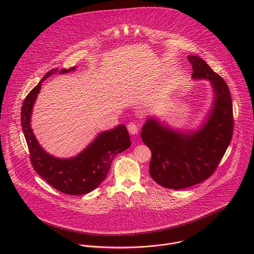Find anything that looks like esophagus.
Returning a JSON list of instances; mask_svg holds the SVG:
<instances>
[{
	"label": "esophagus",
	"instance_id": "obj_1",
	"mask_svg": "<svg viewBox=\"0 0 254 254\" xmlns=\"http://www.w3.org/2000/svg\"><path fill=\"white\" fill-rule=\"evenodd\" d=\"M127 129H128L129 133L132 135H135L138 132V127L134 123H129L127 125Z\"/></svg>",
	"mask_w": 254,
	"mask_h": 254
}]
</instances>
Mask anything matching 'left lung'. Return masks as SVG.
<instances>
[{"mask_svg":"<svg viewBox=\"0 0 254 254\" xmlns=\"http://www.w3.org/2000/svg\"><path fill=\"white\" fill-rule=\"evenodd\" d=\"M194 80H208L213 103L194 130L174 129L156 118L146 120L140 132L151 150L149 174L160 186L179 190L208 179L217 169L233 136V102L225 80L199 56L188 55Z\"/></svg>","mask_w":254,"mask_h":254,"instance_id":"obj_1","label":"left lung"}]
</instances>
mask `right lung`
<instances>
[{
	"instance_id": "add662e5",
	"label": "right lung",
	"mask_w": 254,
	"mask_h": 254,
	"mask_svg": "<svg viewBox=\"0 0 254 254\" xmlns=\"http://www.w3.org/2000/svg\"><path fill=\"white\" fill-rule=\"evenodd\" d=\"M51 69L29 92L20 113L21 127L28 146L31 164L35 172L54 189L68 195L78 196L95 190L107 177L114 157L130 146L129 134L124 125L100 132L80 153L70 158H58L46 152L33 134L30 120L33 105L41 83L50 75L74 71Z\"/></svg>"
}]
</instances>
